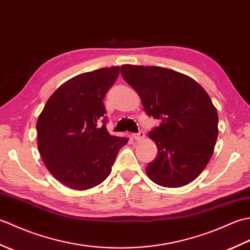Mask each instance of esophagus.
<instances>
[{"mask_svg":"<svg viewBox=\"0 0 250 250\" xmlns=\"http://www.w3.org/2000/svg\"><path fill=\"white\" fill-rule=\"evenodd\" d=\"M133 137H134L135 141H141L142 139H144V137H145V133L143 131H140L139 133L133 134Z\"/></svg>","mask_w":250,"mask_h":250,"instance_id":"esophagus-1","label":"esophagus"}]
</instances>
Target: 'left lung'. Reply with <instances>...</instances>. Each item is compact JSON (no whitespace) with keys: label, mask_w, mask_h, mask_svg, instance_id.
Returning <instances> with one entry per match:
<instances>
[{"label":"left lung","mask_w":250,"mask_h":250,"mask_svg":"<svg viewBox=\"0 0 250 250\" xmlns=\"http://www.w3.org/2000/svg\"><path fill=\"white\" fill-rule=\"evenodd\" d=\"M120 72L146 114L160 120L148 133L158 148L146 167L148 177L162 187L188 185L206 167L218 136V114L209 95L194 79L168 68L125 64Z\"/></svg>","instance_id":"obj_1"}]
</instances>
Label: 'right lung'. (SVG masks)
Returning a JSON list of instances; mask_svg holds the SVG:
<instances>
[{
	"mask_svg": "<svg viewBox=\"0 0 250 250\" xmlns=\"http://www.w3.org/2000/svg\"><path fill=\"white\" fill-rule=\"evenodd\" d=\"M119 75V66L79 74L62 83L47 101L36 124L37 147L57 180L87 190L107 178L126 137L110 135L103 100Z\"/></svg>",
	"mask_w": 250,
	"mask_h": 250,
	"instance_id": "add662e5",
	"label": "right lung"
}]
</instances>
